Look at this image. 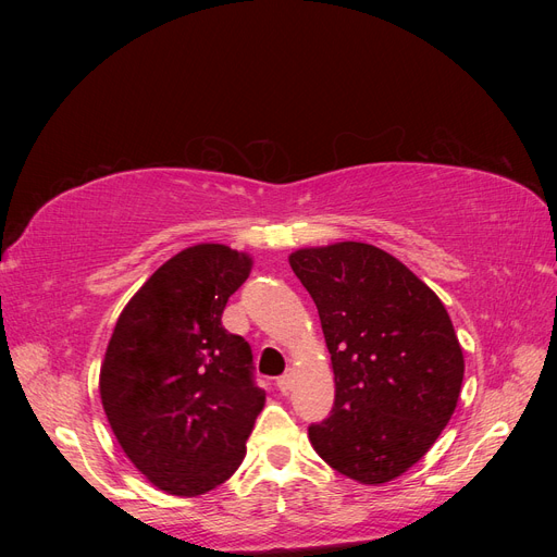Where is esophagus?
<instances>
[{
	"mask_svg": "<svg viewBox=\"0 0 557 557\" xmlns=\"http://www.w3.org/2000/svg\"><path fill=\"white\" fill-rule=\"evenodd\" d=\"M276 387L285 395L293 387V374H283L278 381H276Z\"/></svg>",
	"mask_w": 557,
	"mask_h": 557,
	"instance_id": "34e87169",
	"label": "esophagus"
}]
</instances>
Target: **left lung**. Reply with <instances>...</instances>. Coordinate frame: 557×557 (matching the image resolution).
<instances>
[{"mask_svg": "<svg viewBox=\"0 0 557 557\" xmlns=\"http://www.w3.org/2000/svg\"><path fill=\"white\" fill-rule=\"evenodd\" d=\"M323 325L334 407L309 428L339 474L383 485L440 440L458 407L465 356L442 299L391 252L362 242L288 256Z\"/></svg>", "mask_w": 557, "mask_h": 557, "instance_id": "obj_1", "label": "left lung"}]
</instances>
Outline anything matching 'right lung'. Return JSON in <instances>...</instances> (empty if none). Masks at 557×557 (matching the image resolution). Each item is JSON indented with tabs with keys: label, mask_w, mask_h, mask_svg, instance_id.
Wrapping results in <instances>:
<instances>
[{
	"label": "right lung",
	"mask_w": 557,
	"mask_h": 557,
	"mask_svg": "<svg viewBox=\"0 0 557 557\" xmlns=\"http://www.w3.org/2000/svg\"><path fill=\"white\" fill-rule=\"evenodd\" d=\"M250 269L248 252L225 244L183 248L117 315L99 397L129 462L166 495L197 497L225 483L264 409L250 346L221 323Z\"/></svg>",
	"instance_id": "obj_1"
}]
</instances>
